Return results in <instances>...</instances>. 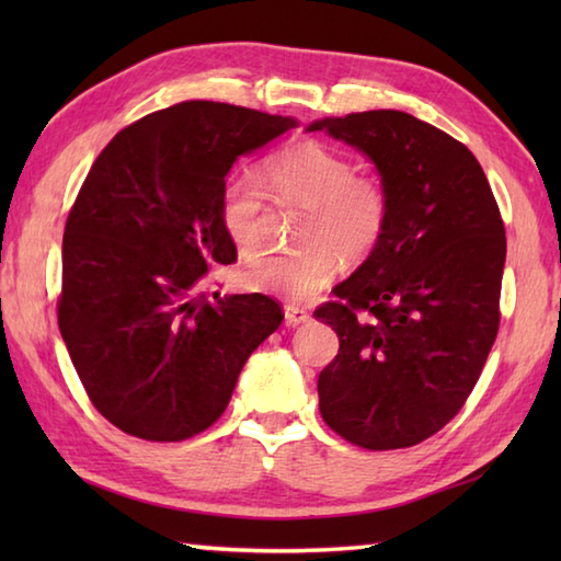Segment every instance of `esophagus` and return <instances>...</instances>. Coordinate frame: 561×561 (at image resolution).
<instances>
[{"label":"esophagus","mask_w":561,"mask_h":561,"mask_svg":"<svg viewBox=\"0 0 561 561\" xmlns=\"http://www.w3.org/2000/svg\"><path fill=\"white\" fill-rule=\"evenodd\" d=\"M284 318H287L289 325H301V323H308V318H311V313H308L306 308H301V306L287 304V306H284Z\"/></svg>","instance_id":"esophagus-1"}]
</instances>
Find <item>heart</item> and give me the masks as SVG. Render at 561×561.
<instances>
[{
    "mask_svg": "<svg viewBox=\"0 0 561 561\" xmlns=\"http://www.w3.org/2000/svg\"><path fill=\"white\" fill-rule=\"evenodd\" d=\"M267 187L282 205L306 207L301 248L270 255L243 274L250 291L308 301L337 277L342 257L362 262L383 243L390 226V195L374 175L323 141H301L267 161ZM221 224L243 260L265 253L262 214L267 193L257 178L233 175L221 187Z\"/></svg>",
    "mask_w": 561,
    "mask_h": 561,
    "instance_id": "b5f03b06",
    "label": "heart"
}]
</instances>
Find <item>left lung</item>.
<instances>
[{"label": "left lung", "instance_id": "left-lung-1", "mask_svg": "<svg viewBox=\"0 0 561 561\" xmlns=\"http://www.w3.org/2000/svg\"><path fill=\"white\" fill-rule=\"evenodd\" d=\"M308 129L371 157L390 195L383 243L313 313L340 337L318 376L320 414L359 448H410L460 412L496 340L502 211L472 151L410 113H350Z\"/></svg>", "mask_w": 561, "mask_h": 561}]
</instances>
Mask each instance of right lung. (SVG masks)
I'll use <instances>...</instances> for the list:
<instances>
[{"label":"right lung","instance_id":"add662e5","mask_svg":"<svg viewBox=\"0 0 561 561\" xmlns=\"http://www.w3.org/2000/svg\"><path fill=\"white\" fill-rule=\"evenodd\" d=\"M296 121L185 101L121 129L83 181L62 238L57 323L93 408L171 444L224 414L248 356L282 325L265 294L207 296L236 262L221 187L241 153Z\"/></svg>","mask_w":561,"mask_h":561}]
</instances>
